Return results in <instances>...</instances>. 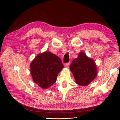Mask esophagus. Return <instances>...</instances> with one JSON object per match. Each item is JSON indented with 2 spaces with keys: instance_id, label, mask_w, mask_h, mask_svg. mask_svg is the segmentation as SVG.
Here are the masks:
<instances>
[{
  "instance_id": "obj_1",
  "label": "esophagus",
  "mask_w": 120,
  "mask_h": 120,
  "mask_svg": "<svg viewBox=\"0 0 120 120\" xmlns=\"http://www.w3.org/2000/svg\"><path fill=\"white\" fill-rule=\"evenodd\" d=\"M70 63H66V64H65V67H66L67 68H69V66H70Z\"/></svg>"
}]
</instances>
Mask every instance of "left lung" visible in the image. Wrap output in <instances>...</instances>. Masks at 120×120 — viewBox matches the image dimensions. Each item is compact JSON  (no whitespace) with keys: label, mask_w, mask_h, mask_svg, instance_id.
Here are the masks:
<instances>
[{"label":"left lung","mask_w":120,"mask_h":120,"mask_svg":"<svg viewBox=\"0 0 120 120\" xmlns=\"http://www.w3.org/2000/svg\"><path fill=\"white\" fill-rule=\"evenodd\" d=\"M75 82L82 86L88 85L96 78L97 75V68L93 60L80 52L78 56L72 60L70 66Z\"/></svg>","instance_id":"1"}]
</instances>
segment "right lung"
<instances>
[{
  "mask_svg": "<svg viewBox=\"0 0 120 120\" xmlns=\"http://www.w3.org/2000/svg\"><path fill=\"white\" fill-rule=\"evenodd\" d=\"M61 60L49 52L40 53L30 65L34 82L42 89H48L56 82L58 74L64 68Z\"/></svg>",
  "mask_w": 120,
  "mask_h": 120,
  "instance_id": "add662e5",
  "label": "right lung"
}]
</instances>
